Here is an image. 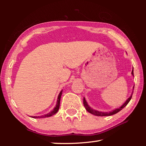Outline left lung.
<instances>
[{"mask_svg":"<svg viewBox=\"0 0 146 146\" xmlns=\"http://www.w3.org/2000/svg\"><path fill=\"white\" fill-rule=\"evenodd\" d=\"M132 74L133 75V70H132ZM134 89V88H133ZM133 95V93H132ZM132 95H131V97L129 98H127V100L125 101V102L121 106V107H120L119 108H117L116 109V110H113V111H111L110 113H104V112H100V111H96L95 110H93L92 108H91L90 106H88V104H87V102H86V101L85 100V98H84V100H83V103H84V107L86 108V110L88 111L89 113H91V114L93 115H97V116H100V117H104V116H110V115H113L114 114H116V113H117L118 112H119L120 110H122V109L125 107V106H126L127 104L128 103H129V102L130 101V100L132 98Z\"/></svg>","mask_w":146,"mask_h":146,"instance_id":"left-lung-1","label":"left lung"}]
</instances>
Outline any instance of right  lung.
<instances>
[{
	"instance_id": "1",
	"label": "right lung",
	"mask_w": 146,
	"mask_h": 146,
	"mask_svg": "<svg viewBox=\"0 0 146 146\" xmlns=\"http://www.w3.org/2000/svg\"><path fill=\"white\" fill-rule=\"evenodd\" d=\"M62 91H60V93H59L58 95V100H57V102H56V107L54 108V110L51 111V112H49V113L46 115H44L42 116H35V117H33V118H45V117H51V116H52L53 115H55V113H57V111L59 110V107H60V97H61V95H62Z\"/></svg>"
}]
</instances>
